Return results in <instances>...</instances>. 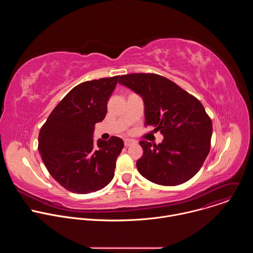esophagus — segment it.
<instances>
[{
	"mask_svg": "<svg viewBox=\"0 0 253 253\" xmlns=\"http://www.w3.org/2000/svg\"><path fill=\"white\" fill-rule=\"evenodd\" d=\"M133 143H134V141L131 140V139H125V140H124V145H125L126 147H129L130 145H132Z\"/></svg>",
	"mask_w": 253,
	"mask_h": 253,
	"instance_id": "1",
	"label": "esophagus"
}]
</instances>
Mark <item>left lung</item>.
<instances>
[{
  "instance_id": "left-lung-1",
  "label": "left lung",
  "mask_w": 253,
  "mask_h": 253,
  "mask_svg": "<svg viewBox=\"0 0 253 253\" xmlns=\"http://www.w3.org/2000/svg\"><path fill=\"white\" fill-rule=\"evenodd\" d=\"M119 83L140 95L145 106V126L164 136L158 145L142 140L139 173L165 186L182 184L203 165L209 150L212 122L203 105L174 82L157 74L123 75Z\"/></svg>"
}]
</instances>
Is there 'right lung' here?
Masks as SVG:
<instances>
[{"label": "right lung", "instance_id": "1", "mask_svg": "<svg viewBox=\"0 0 253 253\" xmlns=\"http://www.w3.org/2000/svg\"><path fill=\"white\" fill-rule=\"evenodd\" d=\"M119 76L81 83L54 108L39 133L38 149L56 181L65 189L87 194L111 182L124 142L112 136L93 141L95 124L107 113V101Z\"/></svg>", "mask_w": 253, "mask_h": 253}]
</instances>
